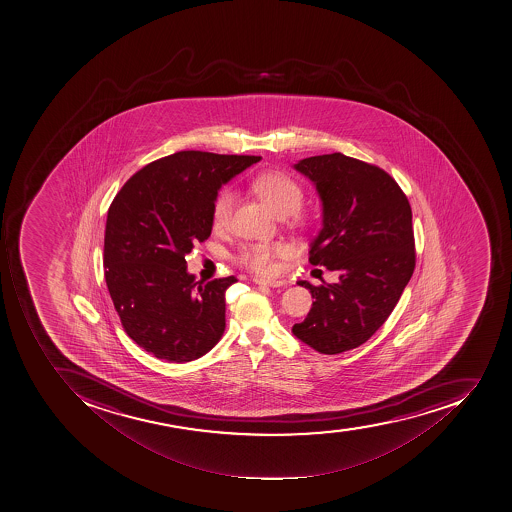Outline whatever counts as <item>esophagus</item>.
<instances>
[{"instance_id":"34e87169","label":"esophagus","mask_w":512,"mask_h":512,"mask_svg":"<svg viewBox=\"0 0 512 512\" xmlns=\"http://www.w3.org/2000/svg\"><path fill=\"white\" fill-rule=\"evenodd\" d=\"M255 284H262V286H268V288H281L283 286V279H265V278H254Z\"/></svg>"}]
</instances>
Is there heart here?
<instances>
[{"label": "heart", "instance_id": "heart-1", "mask_svg": "<svg viewBox=\"0 0 512 512\" xmlns=\"http://www.w3.org/2000/svg\"><path fill=\"white\" fill-rule=\"evenodd\" d=\"M254 191L268 203V207L279 216L294 215L304 202V189L296 179L279 171L258 174L252 182ZM236 205V192L223 189L218 192L213 202L212 220L216 229L228 228ZM289 247L283 242H249L242 245L237 252V262L267 275L275 268V260L288 254Z\"/></svg>", "mask_w": 512, "mask_h": 512}]
</instances>
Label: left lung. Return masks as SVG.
Here are the masks:
<instances>
[{
	"mask_svg": "<svg viewBox=\"0 0 512 512\" xmlns=\"http://www.w3.org/2000/svg\"><path fill=\"white\" fill-rule=\"evenodd\" d=\"M294 169L321 202L309 262L338 271L339 281H297L315 300L292 333L320 354H341L372 338L414 273L412 210L388 173L343 153L304 158Z\"/></svg>",
	"mask_w": 512,
	"mask_h": 512,
	"instance_id": "obj_1",
	"label": "left lung"
}]
</instances>
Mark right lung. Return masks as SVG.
Masks as SVG:
<instances>
[{
	"label": "right lung",
	"instance_id": "obj_1",
	"mask_svg": "<svg viewBox=\"0 0 512 512\" xmlns=\"http://www.w3.org/2000/svg\"><path fill=\"white\" fill-rule=\"evenodd\" d=\"M262 157L173 153L137 171L111 203L105 279L124 330L168 362H191L224 333V291L234 276L203 284L186 255L212 234V207L224 184Z\"/></svg>",
	"mask_w": 512,
	"mask_h": 512
}]
</instances>
